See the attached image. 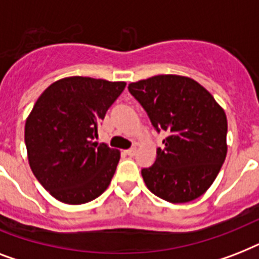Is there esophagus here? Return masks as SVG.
<instances>
[{
    "mask_svg": "<svg viewBox=\"0 0 259 259\" xmlns=\"http://www.w3.org/2000/svg\"><path fill=\"white\" fill-rule=\"evenodd\" d=\"M136 152H137V149H136V148H130V149L125 150V153L127 154V156H130V157H132V156H134V154H136Z\"/></svg>",
    "mask_w": 259,
    "mask_h": 259,
    "instance_id": "esophagus-1",
    "label": "esophagus"
}]
</instances>
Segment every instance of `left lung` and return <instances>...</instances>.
I'll return each instance as SVG.
<instances>
[{"instance_id":"obj_1","label":"left lung","mask_w":259,"mask_h":259,"mask_svg":"<svg viewBox=\"0 0 259 259\" xmlns=\"http://www.w3.org/2000/svg\"><path fill=\"white\" fill-rule=\"evenodd\" d=\"M127 89L154 130L166 133L156 161L141 169L146 187L170 203L201 196L217 179L227 154L223 109L204 87L179 75H157L130 83Z\"/></svg>"}]
</instances>
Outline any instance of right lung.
I'll list each match as a JSON object with an SVG mask.
<instances>
[{
  "mask_svg": "<svg viewBox=\"0 0 259 259\" xmlns=\"http://www.w3.org/2000/svg\"><path fill=\"white\" fill-rule=\"evenodd\" d=\"M125 82L71 76L52 83L25 123L30 169L58 200L83 204L105 192L119 150L98 144V126L125 90Z\"/></svg>",
  "mask_w": 259,
  "mask_h": 259,
  "instance_id": "obj_1",
  "label": "right lung"
}]
</instances>
